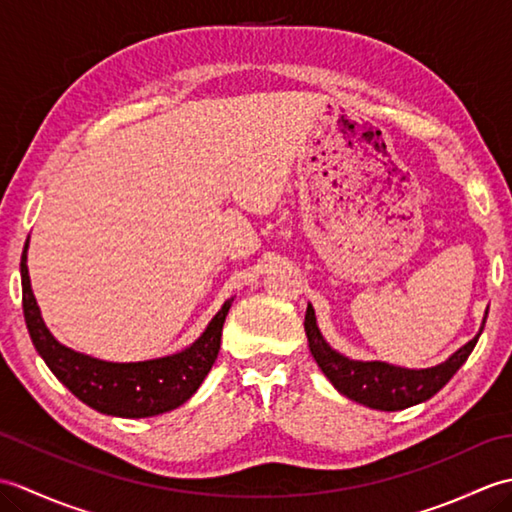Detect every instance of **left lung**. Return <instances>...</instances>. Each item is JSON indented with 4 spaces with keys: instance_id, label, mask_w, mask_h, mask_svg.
<instances>
[{
    "instance_id": "1",
    "label": "left lung",
    "mask_w": 512,
    "mask_h": 512,
    "mask_svg": "<svg viewBox=\"0 0 512 512\" xmlns=\"http://www.w3.org/2000/svg\"><path fill=\"white\" fill-rule=\"evenodd\" d=\"M486 317L488 308L484 312L480 332H477L469 343L462 345L458 352H453L447 361L422 369L398 367L385 361H354V358L339 354L323 339L317 325V317H314V308L310 303L303 328H306L308 347L314 361H317L321 372L328 376V380L339 394L369 409L400 411L429 400L449 383L453 374L466 363V358L471 356L473 347L484 330Z\"/></svg>"
}]
</instances>
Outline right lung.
<instances>
[{
  "instance_id": "1",
  "label": "right lung",
  "mask_w": 512,
  "mask_h": 512,
  "mask_svg": "<svg viewBox=\"0 0 512 512\" xmlns=\"http://www.w3.org/2000/svg\"><path fill=\"white\" fill-rule=\"evenodd\" d=\"M28 242L21 253V301L30 339L50 372L85 405L116 418H151L184 405L198 387L220 352L222 325L233 299H226L206 330L184 350L136 363L103 361L76 352L54 339L43 323L28 275Z\"/></svg>"
}]
</instances>
